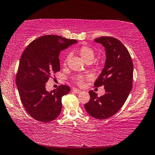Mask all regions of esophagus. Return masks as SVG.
Here are the masks:
<instances>
[{
	"instance_id": "1",
	"label": "esophagus",
	"mask_w": 155,
	"mask_h": 155,
	"mask_svg": "<svg viewBox=\"0 0 155 155\" xmlns=\"http://www.w3.org/2000/svg\"><path fill=\"white\" fill-rule=\"evenodd\" d=\"M72 91H73V92H74V93H80L81 92V90L77 89V88H73V89H72Z\"/></svg>"
}]
</instances>
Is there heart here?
<instances>
[{
  "label": "heart",
  "instance_id": "1",
  "mask_svg": "<svg viewBox=\"0 0 155 155\" xmlns=\"http://www.w3.org/2000/svg\"><path fill=\"white\" fill-rule=\"evenodd\" d=\"M78 53L81 57V58L83 59L85 62L88 61H93L94 56V51L93 48L88 47V46H81V47L78 49ZM68 56L66 57L64 62L63 65L66 66L67 64V61L68 59ZM90 78V76L88 75H77L74 78V81L78 85H83L84 82Z\"/></svg>",
  "mask_w": 155,
  "mask_h": 155
}]
</instances>
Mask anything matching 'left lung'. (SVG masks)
<instances>
[{
    "instance_id": "left-lung-1",
    "label": "left lung",
    "mask_w": 155,
    "mask_h": 155,
    "mask_svg": "<svg viewBox=\"0 0 155 155\" xmlns=\"http://www.w3.org/2000/svg\"><path fill=\"white\" fill-rule=\"evenodd\" d=\"M94 41L103 45L106 51L104 67L94 84L103 86L105 94L98 97L90 91V101L84 108L91 117L105 119L120 110L132 90L133 63L127 48L117 38L101 37Z\"/></svg>"
}]
</instances>
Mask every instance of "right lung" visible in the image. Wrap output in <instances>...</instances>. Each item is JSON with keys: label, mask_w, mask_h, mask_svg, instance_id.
I'll return each mask as SVG.
<instances>
[{"label": "right lung", "mask_w": 155, "mask_h": 155, "mask_svg": "<svg viewBox=\"0 0 155 155\" xmlns=\"http://www.w3.org/2000/svg\"><path fill=\"white\" fill-rule=\"evenodd\" d=\"M77 42L57 35H44L32 41L23 51L16 84L23 107L35 120L48 123L61 113L62 97L71 88L62 84L48 92L45 83L61 70L60 52Z\"/></svg>", "instance_id": "right-lung-1"}]
</instances>
